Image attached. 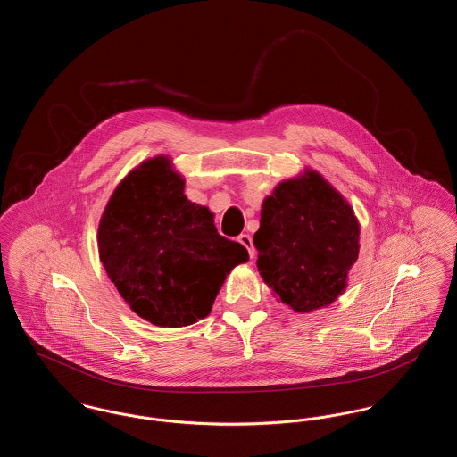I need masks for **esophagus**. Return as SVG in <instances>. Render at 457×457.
Masks as SVG:
<instances>
[{
    "instance_id": "34e87169",
    "label": "esophagus",
    "mask_w": 457,
    "mask_h": 457,
    "mask_svg": "<svg viewBox=\"0 0 457 457\" xmlns=\"http://www.w3.org/2000/svg\"><path fill=\"white\" fill-rule=\"evenodd\" d=\"M238 241L248 250V253H250V257L253 259L255 257V248H253V241H252V237L250 235H239Z\"/></svg>"
}]
</instances>
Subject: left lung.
<instances>
[{
    "instance_id": "8db88e82",
    "label": "left lung",
    "mask_w": 457,
    "mask_h": 457,
    "mask_svg": "<svg viewBox=\"0 0 457 457\" xmlns=\"http://www.w3.org/2000/svg\"><path fill=\"white\" fill-rule=\"evenodd\" d=\"M257 269L278 302L310 313L337 300L360 252L348 200L315 170L281 181L262 204Z\"/></svg>"
}]
</instances>
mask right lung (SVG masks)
Masks as SVG:
<instances>
[{
  "label": "right lung",
  "instance_id": "obj_1",
  "mask_svg": "<svg viewBox=\"0 0 457 457\" xmlns=\"http://www.w3.org/2000/svg\"><path fill=\"white\" fill-rule=\"evenodd\" d=\"M99 259L131 310L157 327L205 319L226 276L248 262L220 237L214 214L185 195L170 155L142 161L109 196L97 229Z\"/></svg>",
  "mask_w": 457,
  "mask_h": 457
}]
</instances>
